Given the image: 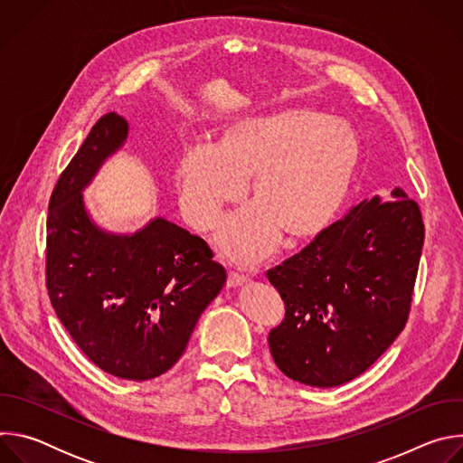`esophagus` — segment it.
Segmentation results:
<instances>
[{
    "label": "esophagus",
    "instance_id": "1",
    "mask_svg": "<svg viewBox=\"0 0 463 463\" xmlns=\"http://www.w3.org/2000/svg\"><path fill=\"white\" fill-rule=\"evenodd\" d=\"M247 284V279L238 275V273H229V279H227V288H241Z\"/></svg>",
    "mask_w": 463,
    "mask_h": 463
}]
</instances>
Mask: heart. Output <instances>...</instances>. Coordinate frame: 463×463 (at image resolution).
<instances>
[{
  "mask_svg": "<svg viewBox=\"0 0 463 463\" xmlns=\"http://www.w3.org/2000/svg\"><path fill=\"white\" fill-rule=\"evenodd\" d=\"M355 128L307 108L252 115L229 124L213 145L183 152L175 186L184 220L216 229L250 179L256 203L225 222L216 247L229 261L254 268L277 249L282 232L304 240L320 232L346 202L361 165Z\"/></svg>",
  "mask_w": 463,
  "mask_h": 463,
  "instance_id": "1",
  "label": "heart"
}]
</instances>
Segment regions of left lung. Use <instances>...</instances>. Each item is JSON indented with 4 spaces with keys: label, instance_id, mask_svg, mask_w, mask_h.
<instances>
[{
    "label": "left lung",
    "instance_id": "8db88e82",
    "mask_svg": "<svg viewBox=\"0 0 463 463\" xmlns=\"http://www.w3.org/2000/svg\"><path fill=\"white\" fill-rule=\"evenodd\" d=\"M425 240L416 202L395 186L324 229L268 271L284 304L269 350L293 381L329 388L366 372L405 327Z\"/></svg>",
    "mask_w": 463,
    "mask_h": 463
}]
</instances>
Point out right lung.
I'll use <instances>...</instances> for the list:
<instances>
[{
    "mask_svg": "<svg viewBox=\"0 0 463 463\" xmlns=\"http://www.w3.org/2000/svg\"><path fill=\"white\" fill-rule=\"evenodd\" d=\"M129 124L108 113L52 190L47 218V289L56 317L104 372L146 381L183 355L227 273L200 238L163 216L134 232L100 227L84 200Z\"/></svg>",
    "mask_w": 463,
    "mask_h": 463,
    "instance_id": "right-lung-1",
    "label": "right lung"
}]
</instances>
